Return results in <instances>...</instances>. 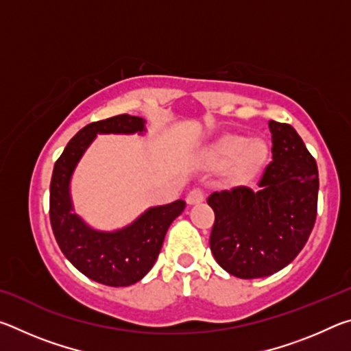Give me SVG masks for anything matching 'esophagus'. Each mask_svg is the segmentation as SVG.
<instances>
[{
    "label": "esophagus",
    "mask_w": 351,
    "mask_h": 351,
    "mask_svg": "<svg viewBox=\"0 0 351 351\" xmlns=\"http://www.w3.org/2000/svg\"><path fill=\"white\" fill-rule=\"evenodd\" d=\"M203 201H204V192H203V190H201V189L190 190L189 195H187V203L190 206L199 204V203H203Z\"/></svg>",
    "instance_id": "obj_1"
}]
</instances>
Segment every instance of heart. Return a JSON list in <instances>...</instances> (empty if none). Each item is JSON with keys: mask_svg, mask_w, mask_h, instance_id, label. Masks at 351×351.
Segmentation results:
<instances>
[{"mask_svg": "<svg viewBox=\"0 0 351 351\" xmlns=\"http://www.w3.org/2000/svg\"><path fill=\"white\" fill-rule=\"evenodd\" d=\"M268 145L261 139H247L246 136L228 134L210 148V161L217 165L232 162V175L246 181L263 169L268 159Z\"/></svg>", "mask_w": 351, "mask_h": 351, "instance_id": "b5f03b06", "label": "heart"}]
</instances>
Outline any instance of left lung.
Instances as JSON below:
<instances>
[{"label": "left lung", "mask_w": 351, "mask_h": 351, "mask_svg": "<svg viewBox=\"0 0 351 351\" xmlns=\"http://www.w3.org/2000/svg\"><path fill=\"white\" fill-rule=\"evenodd\" d=\"M272 161L258 189L213 192L210 251L217 263L240 278L274 274L304 249L317 215V164L289 123L269 121Z\"/></svg>", "instance_id": "obj_1"}]
</instances>
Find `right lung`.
<instances>
[{
    "label": "right lung",
    "mask_w": 351,
    "mask_h": 351,
    "mask_svg": "<svg viewBox=\"0 0 351 351\" xmlns=\"http://www.w3.org/2000/svg\"><path fill=\"white\" fill-rule=\"evenodd\" d=\"M144 125V119L130 114L93 122L68 142L52 171L49 218L58 246L82 274L108 287H128L153 268L167 229L186 203L178 199L150 207L125 228L104 232L90 228L73 212L69 182L77 162L97 134H142Z\"/></svg>",
    "instance_id": "obj_1"
}]
</instances>
